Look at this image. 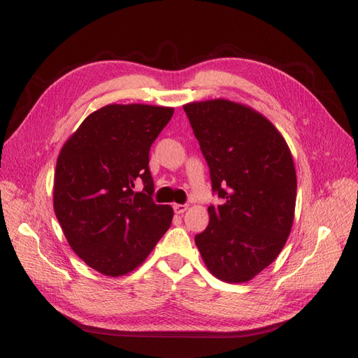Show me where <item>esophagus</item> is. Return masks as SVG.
Segmentation results:
<instances>
[{"label":"esophagus","instance_id":"esophagus-1","mask_svg":"<svg viewBox=\"0 0 358 358\" xmlns=\"http://www.w3.org/2000/svg\"><path fill=\"white\" fill-rule=\"evenodd\" d=\"M173 209H175V213L182 215V213H185L188 210V206L187 204H175V206H173Z\"/></svg>","mask_w":358,"mask_h":358}]
</instances>
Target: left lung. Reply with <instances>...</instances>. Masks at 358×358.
<instances>
[{
  "label": "left lung",
  "mask_w": 358,
  "mask_h": 358,
  "mask_svg": "<svg viewBox=\"0 0 358 358\" xmlns=\"http://www.w3.org/2000/svg\"><path fill=\"white\" fill-rule=\"evenodd\" d=\"M224 200L210 208L196 245L209 272L242 284L272 264L294 221L297 178L279 129L259 112L224 99L183 106Z\"/></svg>",
  "instance_id": "8db88e82"
}]
</instances>
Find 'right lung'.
<instances>
[{
  "label": "right lung",
  "instance_id": "obj_1",
  "mask_svg": "<svg viewBox=\"0 0 358 358\" xmlns=\"http://www.w3.org/2000/svg\"><path fill=\"white\" fill-rule=\"evenodd\" d=\"M175 109L107 104L85 117L62 145L53 178V209L79 258L101 275L131 273L173 220L150 199L149 149ZM142 178L143 193H134Z\"/></svg>",
  "mask_w": 358,
  "mask_h": 358
}]
</instances>
